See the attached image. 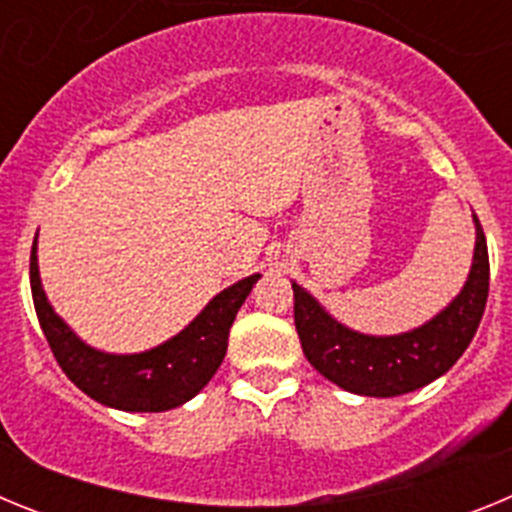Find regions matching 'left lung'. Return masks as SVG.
<instances>
[{
	"label": "left lung",
	"instance_id": "8db88e82",
	"mask_svg": "<svg viewBox=\"0 0 512 512\" xmlns=\"http://www.w3.org/2000/svg\"><path fill=\"white\" fill-rule=\"evenodd\" d=\"M472 223L474 256L461 292L431 320L405 333L369 336L348 328L292 282L297 336L307 361L328 382L364 397L408 395L449 372L472 343L490 292L487 238L474 212Z\"/></svg>",
	"mask_w": 512,
	"mask_h": 512
}]
</instances>
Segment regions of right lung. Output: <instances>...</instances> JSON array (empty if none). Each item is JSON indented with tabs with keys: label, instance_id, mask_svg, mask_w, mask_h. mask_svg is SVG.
<instances>
[{
	"label": "right lung",
	"instance_id": "1",
	"mask_svg": "<svg viewBox=\"0 0 512 512\" xmlns=\"http://www.w3.org/2000/svg\"><path fill=\"white\" fill-rule=\"evenodd\" d=\"M261 274L230 284L176 336L140 354H110L81 341L53 310L40 282L38 235L30 253V289L45 341L58 366L84 395L125 413H164L205 390L228 351L230 325Z\"/></svg>",
	"mask_w": 512,
	"mask_h": 512
}]
</instances>
